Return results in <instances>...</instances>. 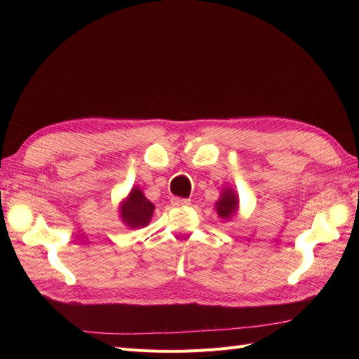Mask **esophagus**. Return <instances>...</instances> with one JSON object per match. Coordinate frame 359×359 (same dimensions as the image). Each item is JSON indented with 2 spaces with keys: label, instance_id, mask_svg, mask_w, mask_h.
<instances>
[{
  "label": "esophagus",
  "instance_id": "34e87169",
  "mask_svg": "<svg viewBox=\"0 0 359 359\" xmlns=\"http://www.w3.org/2000/svg\"><path fill=\"white\" fill-rule=\"evenodd\" d=\"M170 202H172L173 206H187V205H190L189 199H182V198H172Z\"/></svg>",
  "mask_w": 359,
  "mask_h": 359
}]
</instances>
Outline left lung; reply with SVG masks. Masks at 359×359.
<instances>
[{"label":"left lung","mask_w":359,"mask_h":359,"mask_svg":"<svg viewBox=\"0 0 359 359\" xmlns=\"http://www.w3.org/2000/svg\"><path fill=\"white\" fill-rule=\"evenodd\" d=\"M215 208H217V212H219L220 217H223V219H226V220H231L232 217L235 215L236 208H238V198H236V194L233 193V190L226 189L222 194V198L217 201Z\"/></svg>","instance_id":"8db88e82"}]
</instances>
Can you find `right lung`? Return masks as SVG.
Returning a JSON list of instances; mask_svg holds the SVG:
<instances>
[{"label":"right lung","instance_id":"add662e5","mask_svg":"<svg viewBox=\"0 0 359 359\" xmlns=\"http://www.w3.org/2000/svg\"><path fill=\"white\" fill-rule=\"evenodd\" d=\"M153 211L154 205L144 196L142 191L135 187L121 205V219L130 227H142L151 220Z\"/></svg>","mask_w":359,"mask_h":359}]
</instances>
